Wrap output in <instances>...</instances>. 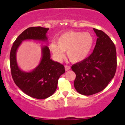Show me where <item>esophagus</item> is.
Wrapping results in <instances>:
<instances>
[{
	"instance_id": "obj_1",
	"label": "esophagus",
	"mask_w": 125,
	"mask_h": 125,
	"mask_svg": "<svg viewBox=\"0 0 125 125\" xmlns=\"http://www.w3.org/2000/svg\"><path fill=\"white\" fill-rule=\"evenodd\" d=\"M65 70H66V71H68L71 69V67L70 66H68V65H65Z\"/></svg>"
}]
</instances>
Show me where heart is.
Listing matches in <instances>:
<instances>
[{
  "mask_svg": "<svg viewBox=\"0 0 125 125\" xmlns=\"http://www.w3.org/2000/svg\"><path fill=\"white\" fill-rule=\"evenodd\" d=\"M55 42L50 45V49L58 60L63 58L64 52L73 63L85 60L92 51L94 43L91 34L81 31H68L57 37Z\"/></svg>",
  "mask_w": 125,
  "mask_h": 125,
  "instance_id": "obj_1",
  "label": "heart"
}]
</instances>
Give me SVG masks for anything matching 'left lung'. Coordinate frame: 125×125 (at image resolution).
<instances>
[{
    "label": "left lung",
    "instance_id": "8db88e82",
    "mask_svg": "<svg viewBox=\"0 0 125 125\" xmlns=\"http://www.w3.org/2000/svg\"><path fill=\"white\" fill-rule=\"evenodd\" d=\"M97 37L93 53L72 66L75 73L74 88L84 95L102 91L114 78L116 71V49L111 39L101 30L93 29Z\"/></svg>",
    "mask_w": 125,
    "mask_h": 125
}]
</instances>
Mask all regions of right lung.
<instances>
[{
	"mask_svg": "<svg viewBox=\"0 0 125 125\" xmlns=\"http://www.w3.org/2000/svg\"><path fill=\"white\" fill-rule=\"evenodd\" d=\"M48 30L49 28L40 26L28 28L16 39L10 52V67L14 82L24 93L37 99H46L55 93L58 79L65 72V67L60 63L50 59V49L46 45L41 47L40 63L31 71H24L19 67L16 54L24 40L48 42L46 33Z\"/></svg>",
	"mask_w": 125,
	"mask_h": 125,
	"instance_id": "right-lung-1",
	"label": "right lung"
}]
</instances>
